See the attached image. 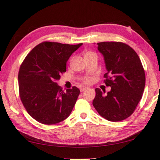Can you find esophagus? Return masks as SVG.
Segmentation results:
<instances>
[{"instance_id": "esophagus-1", "label": "esophagus", "mask_w": 160, "mask_h": 160, "mask_svg": "<svg viewBox=\"0 0 160 160\" xmlns=\"http://www.w3.org/2000/svg\"><path fill=\"white\" fill-rule=\"evenodd\" d=\"M86 87H81V88H80V92H82V91H84L85 90H86Z\"/></svg>"}]
</instances>
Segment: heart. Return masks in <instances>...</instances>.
I'll list each match as a JSON object with an SVG mask.
<instances>
[{
	"mask_svg": "<svg viewBox=\"0 0 160 160\" xmlns=\"http://www.w3.org/2000/svg\"><path fill=\"white\" fill-rule=\"evenodd\" d=\"M91 53L92 52H88L86 54H89V53ZM86 54H85V55H86ZM83 81L85 83H89V82H91V79H90V78H85V79L83 80Z\"/></svg>",
	"mask_w": 160,
	"mask_h": 160,
	"instance_id": "b5f03b06",
	"label": "heart"
}]
</instances>
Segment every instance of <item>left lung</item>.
<instances>
[{"label":"left lung","mask_w":160,"mask_h":160,"mask_svg":"<svg viewBox=\"0 0 160 160\" xmlns=\"http://www.w3.org/2000/svg\"><path fill=\"white\" fill-rule=\"evenodd\" d=\"M97 45L107 70L104 82L112 89L105 94L96 88L92 104L107 120L123 121L134 112L142 98L145 85L144 68L137 53L125 43L103 42Z\"/></svg>","instance_id":"left-lung-1"}]
</instances>
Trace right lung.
<instances>
[{"label": "right lung", "instance_id": "obj_1", "mask_svg": "<svg viewBox=\"0 0 160 160\" xmlns=\"http://www.w3.org/2000/svg\"><path fill=\"white\" fill-rule=\"evenodd\" d=\"M76 45L44 42L29 52L20 67L19 94L27 112L38 122L52 125L69 116L80 94L76 87L63 90L56 83Z\"/></svg>", "mask_w": 160, "mask_h": 160}]
</instances>
